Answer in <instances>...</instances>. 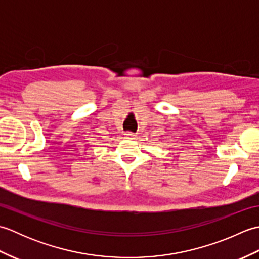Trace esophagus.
<instances>
[{
    "mask_svg": "<svg viewBox=\"0 0 259 259\" xmlns=\"http://www.w3.org/2000/svg\"><path fill=\"white\" fill-rule=\"evenodd\" d=\"M124 138L125 139H130V140L136 139V134L130 133V131H126V133H124Z\"/></svg>",
    "mask_w": 259,
    "mask_h": 259,
    "instance_id": "obj_1",
    "label": "esophagus"
}]
</instances>
